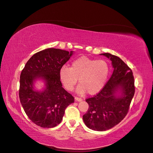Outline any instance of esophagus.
I'll list each match as a JSON object with an SVG mask.
<instances>
[{"label": "esophagus", "mask_w": 153, "mask_h": 153, "mask_svg": "<svg viewBox=\"0 0 153 153\" xmlns=\"http://www.w3.org/2000/svg\"><path fill=\"white\" fill-rule=\"evenodd\" d=\"M75 100H76V101L80 102V101H82V99L79 98V97H75Z\"/></svg>", "instance_id": "esophagus-1"}]
</instances>
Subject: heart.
I'll use <instances>...</instances> for the list:
<instances>
[{
	"label": "heart",
	"mask_w": 153,
	"mask_h": 153,
	"mask_svg": "<svg viewBox=\"0 0 153 153\" xmlns=\"http://www.w3.org/2000/svg\"><path fill=\"white\" fill-rule=\"evenodd\" d=\"M110 71L108 63L105 60H96L81 56L74 60L71 67L63 66L59 71L61 82L66 90L71 91L79 78L77 92L95 95L102 89L108 79Z\"/></svg>",
	"instance_id": "1"
}]
</instances>
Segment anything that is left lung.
<instances>
[{"mask_svg": "<svg viewBox=\"0 0 153 153\" xmlns=\"http://www.w3.org/2000/svg\"><path fill=\"white\" fill-rule=\"evenodd\" d=\"M101 54L112 61L113 73L99 93L85 100L89 108L83 116V122L89 128L99 131L110 129L125 118L135 94V81L131 68L115 55ZM118 90L121 95L117 97Z\"/></svg>", "mask_w": 153, "mask_h": 153, "instance_id": "left-lung-1", "label": "left lung"}]
</instances>
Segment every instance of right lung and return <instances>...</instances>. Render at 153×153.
<instances>
[{"mask_svg": "<svg viewBox=\"0 0 153 153\" xmlns=\"http://www.w3.org/2000/svg\"><path fill=\"white\" fill-rule=\"evenodd\" d=\"M67 51L50 48L32 56L22 70L19 97L23 108L35 124L51 128L61 122L65 110L74 102V97L62 87L59 77L60 68L72 55ZM43 79L46 87L42 92L33 90V82Z\"/></svg>", "mask_w": 153, "mask_h": 153, "instance_id": "right-lung-1", "label": "right lung"}]
</instances>
